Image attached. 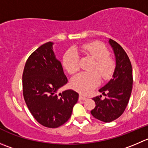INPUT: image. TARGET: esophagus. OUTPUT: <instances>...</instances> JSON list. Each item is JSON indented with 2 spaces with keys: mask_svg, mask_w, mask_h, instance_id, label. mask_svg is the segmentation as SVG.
<instances>
[{
  "mask_svg": "<svg viewBox=\"0 0 148 148\" xmlns=\"http://www.w3.org/2000/svg\"><path fill=\"white\" fill-rule=\"evenodd\" d=\"M85 99H86V97L82 96V95H80L79 100H85Z\"/></svg>",
  "mask_w": 148,
  "mask_h": 148,
  "instance_id": "esophagus-1",
  "label": "esophagus"
}]
</instances>
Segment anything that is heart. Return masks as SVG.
I'll return each instance as SVG.
<instances>
[{"label": "heart", "instance_id": "heart-1", "mask_svg": "<svg viewBox=\"0 0 148 148\" xmlns=\"http://www.w3.org/2000/svg\"><path fill=\"white\" fill-rule=\"evenodd\" d=\"M80 49L95 60L93 70H97L103 79L111 78L115 70V62L109 57L110 52L105 45L97 41L90 42L82 45ZM62 64L70 74L79 70V56L75 49H70L64 54ZM99 82L100 76L97 72L81 73L72 78L71 86L80 93L86 94L97 86Z\"/></svg>", "mask_w": 148, "mask_h": 148}]
</instances>
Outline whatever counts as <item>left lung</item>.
Segmentation results:
<instances>
[{
    "label": "left lung",
    "instance_id": "1",
    "mask_svg": "<svg viewBox=\"0 0 148 148\" xmlns=\"http://www.w3.org/2000/svg\"><path fill=\"white\" fill-rule=\"evenodd\" d=\"M109 43L115 57V68L112 78L99 90L102 95L93 98L96 106L91 115L101 121L109 123L123 114L129 103L132 90V67L129 57L123 48L115 40L110 39Z\"/></svg>",
    "mask_w": 148,
    "mask_h": 148
}]
</instances>
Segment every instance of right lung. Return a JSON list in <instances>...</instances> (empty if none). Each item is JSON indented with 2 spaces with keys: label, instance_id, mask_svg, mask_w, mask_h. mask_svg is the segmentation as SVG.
<instances>
[{
  "label": "right lung",
  "instance_id": "right-lung-1",
  "mask_svg": "<svg viewBox=\"0 0 148 148\" xmlns=\"http://www.w3.org/2000/svg\"><path fill=\"white\" fill-rule=\"evenodd\" d=\"M52 42L38 48L28 57L22 75L23 96L36 121L48 128H57L68 121L78 94L72 89L57 95L67 83L61 62L56 59Z\"/></svg>",
  "mask_w": 148,
  "mask_h": 148
}]
</instances>
